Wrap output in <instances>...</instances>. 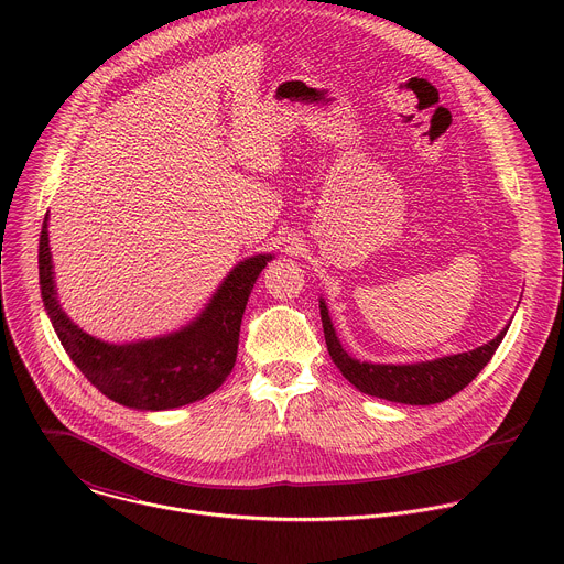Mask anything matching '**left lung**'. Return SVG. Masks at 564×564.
Here are the masks:
<instances>
[{"mask_svg": "<svg viewBox=\"0 0 564 564\" xmlns=\"http://www.w3.org/2000/svg\"><path fill=\"white\" fill-rule=\"evenodd\" d=\"M321 310V324H324V335L328 344V352L341 375L361 392L397 401V404H411V406H429L440 404V401L453 397L462 388H466L477 372L485 368L491 357L496 355L498 346L502 344L507 328L500 330L496 339L479 346L468 352H457L431 361L417 364H370L359 361L346 352L341 346L335 326L328 314V305L324 299H318Z\"/></svg>", "mask_w": 564, "mask_h": 564, "instance_id": "left-lung-1", "label": "left lung"}]
</instances>
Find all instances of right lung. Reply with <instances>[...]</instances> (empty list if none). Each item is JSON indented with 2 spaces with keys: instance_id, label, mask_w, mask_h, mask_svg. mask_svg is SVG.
Here are the masks:
<instances>
[{
  "instance_id": "right-lung-1",
  "label": "right lung",
  "mask_w": 564,
  "mask_h": 564,
  "mask_svg": "<svg viewBox=\"0 0 564 564\" xmlns=\"http://www.w3.org/2000/svg\"><path fill=\"white\" fill-rule=\"evenodd\" d=\"M272 259V254H257L234 265L200 314L181 330L131 344H109L75 326L57 301L48 214L42 223L37 254L42 301L64 350L102 394L135 411L181 409L212 394L225 381L236 361L248 299Z\"/></svg>"
}]
</instances>
